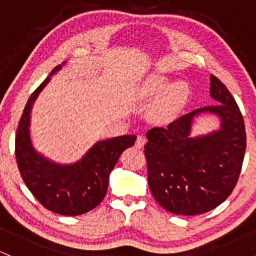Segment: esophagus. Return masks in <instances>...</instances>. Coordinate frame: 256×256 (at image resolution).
<instances>
[{"label":"esophagus","mask_w":256,"mask_h":256,"mask_svg":"<svg viewBox=\"0 0 256 256\" xmlns=\"http://www.w3.org/2000/svg\"><path fill=\"white\" fill-rule=\"evenodd\" d=\"M146 144V138L143 137V136H138L137 137V140H136V148H138V149H140V148H143V146Z\"/></svg>","instance_id":"esophagus-1"}]
</instances>
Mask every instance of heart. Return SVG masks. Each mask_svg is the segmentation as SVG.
Returning a JSON list of instances; mask_svg holds the SVG:
<instances>
[{"instance_id": "1", "label": "heart", "mask_w": 256, "mask_h": 256, "mask_svg": "<svg viewBox=\"0 0 256 256\" xmlns=\"http://www.w3.org/2000/svg\"><path fill=\"white\" fill-rule=\"evenodd\" d=\"M160 95L162 96L152 110V116L156 122H167L183 106L189 95V88L185 82L178 80L170 84L165 76L149 74L134 90V98L140 102L152 101Z\"/></svg>"}]
</instances>
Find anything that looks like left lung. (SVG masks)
Returning <instances> with one entry per match:
<instances>
[{
	"mask_svg": "<svg viewBox=\"0 0 256 256\" xmlns=\"http://www.w3.org/2000/svg\"><path fill=\"white\" fill-rule=\"evenodd\" d=\"M210 94L218 104L146 132L149 188L158 204L171 213L210 212L230 196L238 180L246 146L243 116L230 91L214 76ZM204 112L218 116L220 130L192 138L194 118Z\"/></svg>",
	"mask_w": 256,
	"mask_h": 256,
	"instance_id": "8db88e82",
	"label": "left lung"
}]
</instances>
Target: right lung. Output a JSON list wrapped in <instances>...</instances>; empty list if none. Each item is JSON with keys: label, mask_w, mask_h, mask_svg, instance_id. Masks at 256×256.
<instances>
[{"label": "right lung", "mask_w": 256, "mask_h": 256, "mask_svg": "<svg viewBox=\"0 0 256 256\" xmlns=\"http://www.w3.org/2000/svg\"><path fill=\"white\" fill-rule=\"evenodd\" d=\"M66 64H58L28 98L16 136V158L22 180L43 207L62 216H80L104 200L110 174L136 136L125 134L98 140L73 164H58L34 149L30 134L31 110L50 77Z\"/></svg>", "instance_id": "add662e5"}]
</instances>
